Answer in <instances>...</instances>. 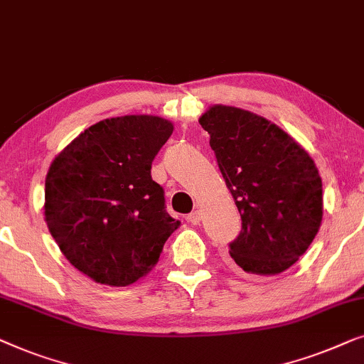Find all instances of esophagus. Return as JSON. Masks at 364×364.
<instances>
[{"label": "esophagus", "instance_id": "1", "mask_svg": "<svg viewBox=\"0 0 364 364\" xmlns=\"http://www.w3.org/2000/svg\"><path fill=\"white\" fill-rule=\"evenodd\" d=\"M201 219H203V214H201V211H198V209H196V211H193L191 214H188V216H186V221L194 224V226L201 223Z\"/></svg>", "mask_w": 364, "mask_h": 364}]
</instances>
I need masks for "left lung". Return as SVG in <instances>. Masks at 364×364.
Listing matches in <instances>:
<instances>
[{
    "mask_svg": "<svg viewBox=\"0 0 364 364\" xmlns=\"http://www.w3.org/2000/svg\"><path fill=\"white\" fill-rule=\"evenodd\" d=\"M199 124L242 221L229 244L234 264L254 275L284 272L314 242L323 216L314 160L282 129L247 110L214 105Z\"/></svg>",
    "mask_w": 364,
    "mask_h": 364,
    "instance_id": "left-lung-1",
    "label": "left lung"
}]
</instances>
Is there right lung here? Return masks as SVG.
I'll list each match as a JSON object with an SVG mask.
<instances>
[{"mask_svg": "<svg viewBox=\"0 0 364 364\" xmlns=\"http://www.w3.org/2000/svg\"><path fill=\"white\" fill-rule=\"evenodd\" d=\"M173 133L151 115L105 119L55 156L44 216L65 259L99 284L125 287L155 267L180 221L166 211L151 161Z\"/></svg>", "mask_w": 364, "mask_h": 364, "instance_id": "obj_1", "label": "right lung"}]
</instances>
